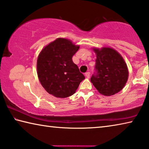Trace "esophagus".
<instances>
[{
    "label": "esophagus",
    "instance_id": "1",
    "mask_svg": "<svg viewBox=\"0 0 149 149\" xmlns=\"http://www.w3.org/2000/svg\"><path fill=\"white\" fill-rule=\"evenodd\" d=\"M85 76H86L87 78H89L90 77V72H87L85 73Z\"/></svg>",
    "mask_w": 149,
    "mask_h": 149
}]
</instances>
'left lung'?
<instances>
[{"label":"left lung","mask_w":149,"mask_h":149,"mask_svg":"<svg viewBox=\"0 0 149 149\" xmlns=\"http://www.w3.org/2000/svg\"><path fill=\"white\" fill-rule=\"evenodd\" d=\"M97 54L94 74L91 81L100 93L111 96L122 90L128 78V70L124 60L111 48L94 49Z\"/></svg>","instance_id":"obj_1"}]
</instances>
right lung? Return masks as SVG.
Segmentation results:
<instances>
[{
	"label": "right lung",
	"mask_w": 149,
	"mask_h": 149,
	"mask_svg": "<svg viewBox=\"0 0 149 149\" xmlns=\"http://www.w3.org/2000/svg\"><path fill=\"white\" fill-rule=\"evenodd\" d=\"M79 47L66 39L58 38L41 50L37 63V74L42 86L58 98L74 95L85 79L72 60Z\"/></svg>",
	"instance_id": "add662e5"
}]
</instances>
